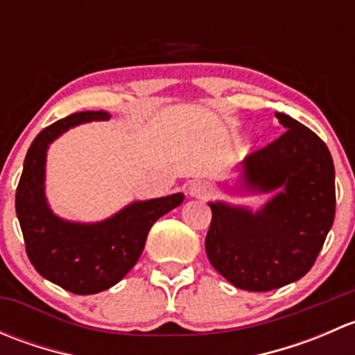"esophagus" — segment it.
Returning a JSON list of instances; mask_svg holds the SVG:
<instances>
[{
    "label": "esophagus",
    "instance_id": "esophagus-1",
    "mask_svg": "<svg viewBox=\"0 0 355 355\" xmlns=\"http://www.w3.org/2000/svg\"><path fill=\"white\" fill-rule=\"evenodd\" d=\"M211 185L207 182L198 180V182H192L187 189V194L189 198H194V199H206L211 196Z\"/></svg>",
    "mask_w": 355,
    "mask_h": 355
}]
</instances>
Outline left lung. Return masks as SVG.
Here are the masks:
<instances>
[{
	"instance_id": "1",
	"label": "left lung",
	"mask_w": 355,
	"mask_h": 355,
	"mask_svg": "<svg viewBox=\"0 0 355 355\" xmlns=\"http://www.w3.org/2000/svg\"><path fill=\"white\" fill-rule=\"evenodd\" d=\"M277 141L242 163V194L273 198L259 209L216 200L206 252L234 287L268 292L300 280L313 268L335 220V166L327 144L285 113Z\"/></svg>"
}]
</instances>
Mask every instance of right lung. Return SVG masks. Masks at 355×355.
I'll return each mask as SVG.
<instances>
[{"label": "right lung", "mask_w": 355, "mask_h": 355, "mask_svg": "<svg viewBox=\"0 0 355 355\" xmlns=\"http://www.w3.org/2000/svg\"><path fill=\"white\" fill-rule=\"evenodd\" d=\"M105 111H82L39 132L28 148L15 196L17 218L25 250L41 277L77 295H89L116 285L141 257L149 230L168 211L180 206L184 194L134 200L96 223L56 216L46 199V155L49 144L70 128L108 120Z\"/></svg>", "instance_id": "1"}]
</instances>
